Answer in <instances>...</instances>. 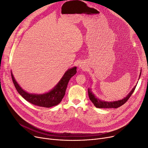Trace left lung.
<instances>
[{"label":"left lung","mask_w":148,"mask_h":148,"mask_svg":"<svg viewBox=\"0 0 148 148\" xmlns=\"http://www.w3.org/2000/svg\"><path fill=\"white\" fill-rule=\"evenodd\" d=\"M141 73L140 74V76ZM137 85L134 86V88L132 89V90L129 93V94L123 99L117 101H113V102H107V101H104L99 100V99L97 98L94 95L92 94V92L91 91L90 89H88V95L89 97L90 98V100L92 102V103L94 104V106L97 107V108H116L118 107H121L123 104H125L128 99L130 98V97L131 96V95L133 94V93L134 92L136 87Z\"/></svg>","instance_id":"1"}]
</instances>
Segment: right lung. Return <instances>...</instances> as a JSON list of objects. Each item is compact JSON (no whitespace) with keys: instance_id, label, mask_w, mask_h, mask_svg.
Here are the masks:
<instances>
[{"instance_id":"obj_1","label":"right lung","mask_w":148,"mask_h":148,"mask_svg":"<svg viewBox=\"0 0 148 148\" xmlns=\"http://www.w3.org/2000/svg\"><path fill=\"white\" fill-rule=\"evenodd\" d=\"M76 69V67L69 69L53 89L48 93L42 95L29 94L21 89L14 79L12 73L11 77L15 89L27 101L35 106L49 108L56 106L61 102L62 99H63L65 94L67 85L70 79L77 73Z\"/></svg>"}]
</instances>
